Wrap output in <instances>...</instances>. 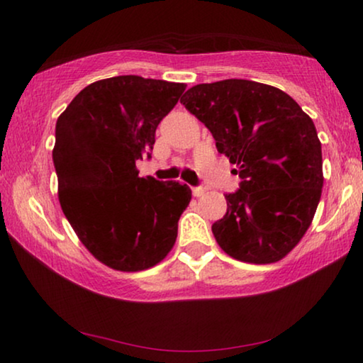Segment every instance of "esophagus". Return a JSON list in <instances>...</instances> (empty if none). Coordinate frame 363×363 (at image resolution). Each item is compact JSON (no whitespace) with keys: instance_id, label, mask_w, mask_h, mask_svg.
I'll return each mask as SVG.
<instances>
[{"instance_id":"obj_1","label":"esophagus","mask_w":363,"mask_h":363,"mask_svg":"<svg viewBox=\"0 0 363 363\" xmlns=\"http://www.w3.org/2000/svg\"><path fill=\"white\" fill-rule=\"evenodd\" d=\"M191 191H193V195H195V196H203V195H205L206 190L203 186H193Z\"/></svg>"}]
</instances>
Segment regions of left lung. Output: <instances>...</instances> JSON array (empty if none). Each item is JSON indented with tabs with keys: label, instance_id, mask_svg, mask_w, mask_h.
<instances>
[{
	"label": "left lung",
	"instance_id": "obj_1",
	"mask_svg": "<svg viewBox=\"0 0 363 363\" xmlns=\"http://www.w3.org/2000/svg\"><path fill=\"white\" fill-rule=\"evenodd\" d=\"M180 102L241 178L240 190L225 195L226 215L211 226L218 245L238 261L282 259L311 226L324 185L312 118L281 89L246 79L198 84Z\"/></svg>",
	"mask_w": 363,
	"mask_h": 363
}]
</instances>
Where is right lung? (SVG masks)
<instances>
[{
    "label": "right lung",
    "mask_w": 363,
    "mask_h": 363,
    "mask_svg": "<svg viewBox=\"0 0 363 363\" xmlns=\"http://www.w3.org/2000/svg\"><path fill=\"white\" fill-rule=\"evenodd\" d=\"M185 84L117 76L89 84L57 118L52 160L59 203L91 255L112 269L143 271L177 241L190 186L138 177L155 130Z\"/></svg>",
    "instance_id": "right-lung-1"
}]
</instances>
